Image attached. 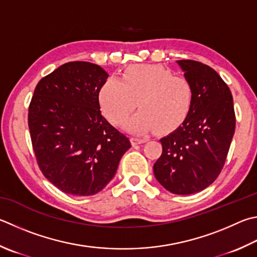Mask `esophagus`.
Here are the masks:
<instances>
[{
    "label": "esophagus",
    "instance_id": "obj_1",
    "mask_svg": "<svg viewBox=\"0 0 257 257\" xmlns=\"http://www.w3.org/2000/svg\"><path fill=\"white\" fill-rule=\"evenodd\" d=\"M145 142H147V138H139V137H133L132 138V143L134 145H138V144H143Z\"/></svg>",
    "mask_w": 257,
    "mask_h": 257
}]
</instances>
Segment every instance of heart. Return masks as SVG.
Returning a JSON list of instances; mask_svg holds the SVG:
<instances>
[{"mask_svg": "<svg viewBox=\"0 0 257 257\" xmlns=\"http://www.w3.org/2000/svg\"><path fill=\"white\" fill-rule=\"evenodd\" d=\"M99 103L103 114L116 124L125 121L137 104L141 110L125 123V129L135 134L154 129L165 134L188 118L193 87L188 78L161 65H142L127 69L121 80L108 78L99 91Z\"/></svg>", "mask_w": 257, "mask_h": 257, "instance_id": "obj_1", "label": "heart"}]
</instances>
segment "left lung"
I'll use <instances>...</instances> for the list:
<instances>
[{
	"label": "left lung",
	"instance_id": "1",
	"mask_svg": "<svg viewBox=\"0 0 257 257\" xmlns=\"http://www.w3.org/2000/svg\"><path fill=\"white\" fill-rule=\"evenodd\" d=\"M193 87V103L183 123L161 139L154 164L161 185L174 194H193L213 183L225 164L236 116L231 92L219 74L195 60H177Z\"/></svg>",
	"mask_w": 257,
	"mask_h": 257
}]
</instances>
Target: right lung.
<instances>
[{"label":"right lung","mask_w":257,"mask_h":257,"mask_svg":"<svg viewBox=\"0 0 257 257\" xmlns=\"http://www.w3.org/2000/svg\"><path fill=\"white\" fill-rule=\"evenodd\" d=\"M99 65L69 62L41 78L32 96L28 124L39 169L63 192H100L132 147L101 113L99 91L108 78Z\"/></svg>","instance_id":"1"}]
</instances>
